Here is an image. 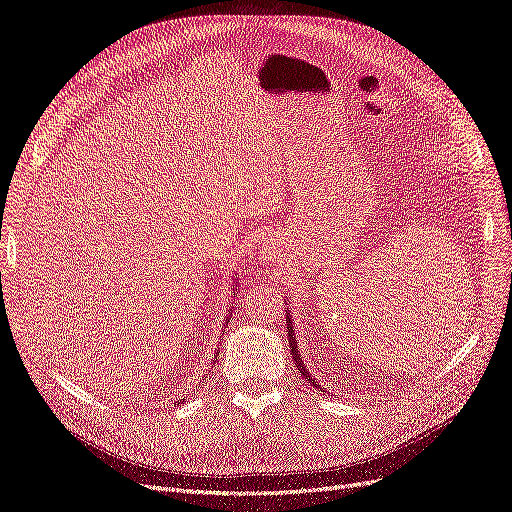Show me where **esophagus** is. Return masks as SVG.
<instances>
[{"label": "esophagus", "instance_id": "1", "mask_svg": "<svg viewBox=\"0 0 512 512\" xmlns=\"http://www.w3.org/2000/svg\"><path fill=\"white\" fill-rule=\"evenodd\" d=\"M259 259L263 263H278L282 259V244L280 238L270 234L268 238H263L259 244Z\"/></svg>", "mask_w": 512, "mask_h": 512}]
</instances>
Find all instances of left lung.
Wrapping results in <instances>:
<instances>
[{"label":"left lung","instance_id":"obj_1","mask_svg":"<svg viewBox=\"0 0 512 512\" xmlns=\"http://www.w3.org/2000/svg\"><path fill=\"white\" fill-rule=\"evenodd\" d=\"M288 305V303H286ZM284 311H286V332H288V345H291V355H293V362H295V366H297V370L305 376L307 381H316V379H311V374H309V370L305 368V364H303V360H301V351H299V347H297V339H295V330H293V320H291V314H288V307H284ZM316 389H324L322 385H314Z\"/></svg>","mask_w":512,"mask_h":512}]
</instances>
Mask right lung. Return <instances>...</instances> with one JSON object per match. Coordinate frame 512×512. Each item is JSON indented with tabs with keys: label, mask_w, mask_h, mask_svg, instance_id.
I'll return each instance as SVG.
<instances>
[{
	"label": "right lung",
	"mask_w": 512,
	"mask_h": 512,
	"mask_svg": "<svg viewBox=\"0 0 512 512\" xmlns=\"http://www.w3.org/2000/svg\"><path fill=\"white\" fill-rule=\"evenodd\" d=\"M228 311H232V309H228ZM228 322H230V318H226V324H224V326H228ZM215 360H217V358H215ZM154 402H157V404H159V402H163V395H159V397H154ZM173 402H175L177 406H180V404H184V399H180V397H175V399H173Z\"/></svg>",
	"instance_id": "add662e5"
}]
</instances>
